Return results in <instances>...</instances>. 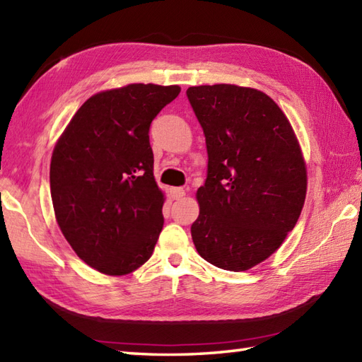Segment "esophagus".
Listing matches in <instances>:
<instances>
[{"instance_id":"34e87169","label":"esophagus","mask_w":362,"mask_h":362,"mask_svg":"<svg viewBox=\"0 0 362 362\" xmlns=\"http://www.w3.org/2000/svg\"><path fill=\"white\" fill-rule=\"evenodd\" d=\"M183 196H185V189L183 188H173L171 189V197L174 199V201H179V199H182Z\"/></svg>"}]
</instances>
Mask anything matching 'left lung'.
Instances as JSON below:
<instances>
[{
	"instance_id": "left-lung-1",
	"label": "left lung",
	"mask_w": 362,
	"mask_h": 362,
	"mask_svg": "<svg viewBox=\"0 0 362 362\" xmlns=\"http://www.w3.org/2000/svg\"><path fill=\"white\" fill-rule=\"evenodd\" d=\"M209 153L191 236L204 259L247 271L297 224L306 166L286 115L263 91L230 83L187 90Z\"/></svg>"
}]
</instances>
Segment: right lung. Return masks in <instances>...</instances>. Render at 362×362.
I'll use <instances>...</instances> for the list:
<instances>
[{
    "label": "right lung",
    "mask_w": 362,
    "mask_h": 362,
    "mask_svg": "<svg viewBox=\"0 0 362 362\" xmlns=\"http://www.w3.org/2000/svg\"><path fill=\"white\" fill-rule=\"evenodd\" d=\"M179 86L130 83L88 98L52 151L54 213L78 257L107 275L134 272L163 228L149 127Z\"/></svg>",
    "instance_id": "add662e5"
}]
</instances>
